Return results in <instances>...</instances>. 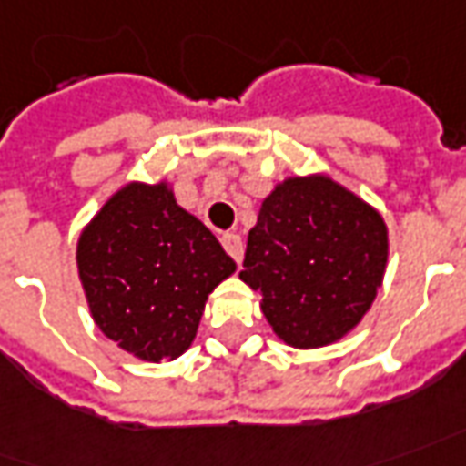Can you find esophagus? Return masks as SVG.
I'll use <instances>...</instances> for the list:
<instances>
[{
    "label": "esophagus",
    "instance_id": "1",
    "mask_svg": "<svg viewBox=\"0 0 466 466\" xmlns=\"http://www.w3.org/2000/svg\"><path fill=\"white\" fill-rule=\"evenodd\" d=\"M221 245L227 249V255L234 259V262H239L242 259V252H245V247H242V237L239 234H221Z\"/></svg>",
    "mask_w": 466,
    "mask_h": 466
}]
</instances>
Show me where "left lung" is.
Segmentation results:
<instances>
[{
    "label": "left lung",
    "instance_id": "obj_1",
    "mask_svg": "<svg viewBox=\"0 0 466 466\" xmlns=\"http://www.w3.org/2000/svg\"><path fill=\"white\" fill-rule=\"evenodd\" d=\"M388 229L375 208L334 180L278 186L249 229L239 278L262 296L273 331L300 350L341 339L378 296Z\"/></svg>",
    "mask_w": 466,
    "mask_h": 466
}]
</instances>
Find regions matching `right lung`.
<instances>
[{"instance_id": "1", "label": "right lung", "mask_w": 466, "mask_h": 466, "mask_svg": "<svg viewBox=\"0 0 466 466\" xmlns=\"http://www.w3.org/2000/svg\"><path fill=\"white\" fill-rule=\"evenodd\" d=\"M76 259L96 326L150 362L191 347L208 293L237 268L166 183L114 193L81 234Z\"/></svg>"}]
</instances>
